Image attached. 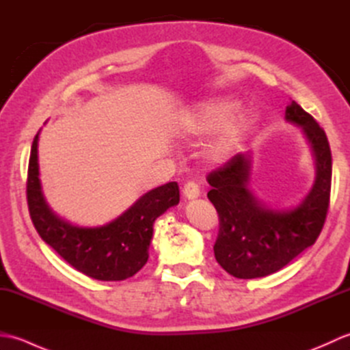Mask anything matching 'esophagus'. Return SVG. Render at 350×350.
Masks as SVG:
<instances>
[{"instance_id":"34e87169","label":"esophagus","mask_w":350,"mask_h":350,"mask_svg":"<svg viewBox=\"0 0 350 350\" xmlns=\"http://www.w3.org/2000/svg\"><path fill=\"white\" fill-rule=\"evenodd\" d=\"M183 196L187 200H196L200 197V188L198 185L194 182H188L183 187Z\"/></svg>"}]
</instances>
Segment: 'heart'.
Segmentation results:
<instances>
[{"instance_id": "1", "label": "heart", "mask_w": 350, "mask_h": 350, "mask_svg": "<svg viewBox=\"0 0 350 350\" xmlns=\"http://www.w3.org/2000/svg\"><path fill=\"white\" fill-rule=\"evenodd\" d=\"M237 108L239 102L233 98H213L198 102L182 111L177 118V128L194 137L218 132L207 153L213 162H224L247 141L257 123L254 111H237Z\"/></svg>"}]
</instances>
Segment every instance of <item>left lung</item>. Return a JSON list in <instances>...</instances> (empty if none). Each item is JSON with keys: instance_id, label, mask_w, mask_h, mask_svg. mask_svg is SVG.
I'll use <instances>...</instances> for the list:
<instances>
[{"instance_id": "obj_1", "label": "left lung", "mask_w": 350, "mask_h": 350, "mask_svg": "<svg viewBox=\"0 0 350 350\" xmlns=\"http://www.w3.org/2000/svg\"><path fill=\"white\" fill-rule=\"evenodd\" d=\"M286 122L298 126L314 159L313 187L298 203L272 207L251 191L252 154L239 153L212 171L207 192L219 217L213 245L217 262L236 278L266 277L282 269L316 242L329 206L332 158L328 138L317 122L292 100Z\"/></svg>"}]
</instances>
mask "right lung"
I'll use <instances>...</instances> for the list:
<instances>
[{"label": "right lung", "mask_w": 350, "mask_h": 350, "mask_svg": "<svg viewBox=\"0 0 350 350\" xmlns=\"http://www.w3.org/2000/svg\"><path fill=\"white\" fill-rule=\"evenodd\" d=\"M39 135L28 163L27 200L37 233L66 262L87 277L122 281L147 263L153 224L170 207L179 204V185L168 182L141 196L129 209L98 227H83L57 215L44 198L39 171Z\"/></svg>", "instance_id": "obj_1"}]
</instances>
